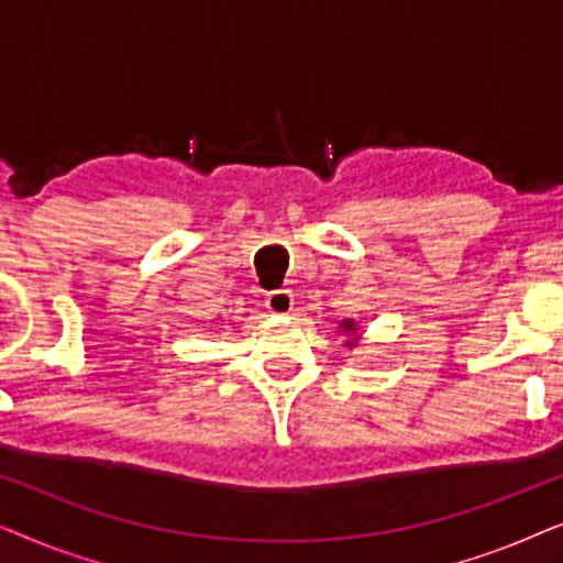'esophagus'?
I'll list each match as a JSON object with an SVG mask.
<instances>
[{"label": "esophagus", "mask_w": 563, "mask_h": 563, "mask_svg": "<svg viewBox=\"0 0 563 563\" xmlns=\"http://www.w3.org/2000/svg\"><path fill=\"white\" fill-rule=\"evenodd\" d=\"M291 305H295V295H291V289H274L266 295V310L274 314L291 312Z\"/></svg>", "instance_id": "obj_1"}]
</instances>
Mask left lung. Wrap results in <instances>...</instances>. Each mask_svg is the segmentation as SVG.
<instances>
[{"label":"left lung","instance_id":"1","mask_svg":"<svg viewBox=\"0 0 563 563\" xmlns=\"http://www.w3.org/2000/svg\"><path fill=\"white\" fill-rule=\"evenodd\" d=\"M341 328L345 330V333H353V330H356V322H353V320H343ZM349 345H353V341H349Z\"/></svg>","mask_w":563,"mask_h":563}]
</instances>
